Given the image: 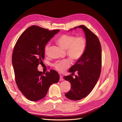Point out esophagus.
Listing matches in <instances>:
<instances>
[{"instance_id":"1","label":"esophagus","mask_w":122,"mask_h":122,"mask_svg":"<svg viewBox=\"0 0 122 122\" xmlns=\"http://www.w3.org/2000/svg\"><path fill=\"white\" fill-rule=\"evenodd\" d=\"M64 79L63 78V76L62 75H60V81H63Z\"/></svg>"}]
</instances>
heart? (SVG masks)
Wrapping results in <instances>:
<instances>
[{
	"instance_id": "1",
	"label": "heart",
	"mask_w": 122,
	"mask_h": 122,
	"mask_svg": "<svg viewBox=\"0 0 122 122\" xmlns=\"http://www.w3.org/2000/svg\"><path fill=\"white\" fill-rule=\"evenodd\" d=\"M57 42L64 49H67L68 55L73 60H78L84 54L86 43L84 37H76L71 35L64 34L60 36ZM50 43H48L45 48V53L48 54L50 49ZM71 62L68 59L56 62L54 65L55 68L60 72H63L69 67Z\"/></svg>"
}]
</instances>
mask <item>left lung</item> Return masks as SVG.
Here are the masks:
<instances>
[{
  "mask_svg": "<svg viewBox=\"0 0 122 122\" xmlns=\"http://www.w3.org/2000/svg\"><path fill=\"white\" fill-rule=\"evenodd\" d=\"M77 28L82 29L85 33L86 50L81 58L69 70L72 75L76 71L78 75H75V78L71 75L64 76L71 85V89L65 94V97L73 100L84 98L92 91L99 78L102 63L101 47L97 36L84 25L73 29Z\"/></svg>",
  "mask_w": 122,
  "mask_h": 122,
  "instance_id": "1",
  "label": "left lung"
}]
</instances>
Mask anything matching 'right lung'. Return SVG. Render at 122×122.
<instances>
[{
  "instance_id": "right-lung-1",
  "label": "right lung",
  "mask_w": 122,
  "mask_h": 122,
  "mask_svg": "<svg viewBox=\"0 0 122 122\" xmlns=\"http://www.w3.org/2000/svg\"><path fill=\"white\" fill-rule=\"evenodd\" d=\"M59 31L32 25L23 33L14 46L12 62L16 84L30 101L44 98L49 86L59 81V75L55 70L45 74L37 68L44 59L46 45Z\"/></svg>"
}]
</instances>
